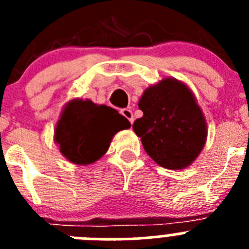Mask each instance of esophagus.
I'll return each mask as SVG.
<instances>
[{
    "label": "esophagus",
    "instance_id": "1",
    "mask_svg": "<svg viewBox=\"0 0 249 249\" xmlns=\"http://www.w3.org/2000/svg\"><path fill=\"white\" fill-rule=\"evenodd\" d=\"M121 113H122V116L124 118H127V120L129 121V123H133V113H132V111L129 108H123L121 109Z\"/></svg>",
    "mask_w": 249,
    "mask_h": 249
}]
</instances>
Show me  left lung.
Segmentation results:
<instances>
[{"label":"left lung","mask_w":249,"mask_h":249,"mask_svg":"<svg viewBox=\"0 0 249 249\" xmlns=\"http://www.w3.org/2000/svg\"><path fill=\"white\" fill-rule=\"evenodd\" d=\"M138 107L143 117L132 127L149 157L168 169L190 166L207 138L203 113L190 89L166 78L144 91Z\"/></svg>","instance_id":"left-lung-1"}]
</instances>
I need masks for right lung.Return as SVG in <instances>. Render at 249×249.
<instances>
[{
  "instance_id": "1",
  "label": "right lung",
  "mask_w": 249,
  "mask_h": 249,
  "mask_svg": "<svg viewBox=\"0 0 249 249\" xmlns=\"http://www.w3.org/2000/svg\"><path fill=\"white\" fill-rule=\"evenodd\" d=\"M129 127L131 123L111 107L73 100L63 109L54 140L72 163L89 164L107 152L116 132Z\"/></svg>"
}]
</instances>
